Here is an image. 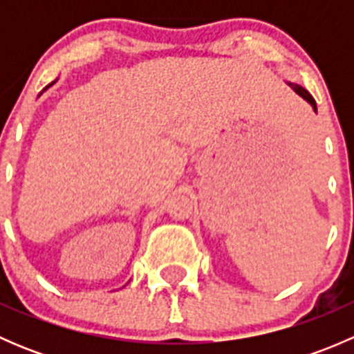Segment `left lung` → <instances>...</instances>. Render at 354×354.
<instances>
[{
  "mask_svg": "<svg viewBox=\"0 0 354 354\" xmlns=\"http://www.w3.org/2000/svg\"><path fill=\"white\" fill-rule=\"evenodd\" d=\"M289 87L292 88V91L296 92V94L298 95H301L303 99H305V101H308L310 104H312V108L317 111V104H315V99L312 97V95H310V92L308 91H305V88L301 87V85H296V84H289Z\"/></svg>",
  "mask_w": 354,
  "mask_h": 354,
  "instance_id": "8db88e82",
  "label": "left lung"
}]
</instances>
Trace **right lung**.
<instances>
[{"mask_svg":"<svg viewBox=\"0 0 354 354\" xmlns=\"http://www.w3.org/2000/svg\"><path fill=\"white\" fill-rule=\"evenodd\" d=\"M53 84H55V82H53ZM53 84H49V85H53ZM49 85H48V87H49ZM48 87H46V88H48Z\"/></svg>","mask_w":354,"mask_h":354,"instance_id":"obj_1","label":"right lung"}]
</instances>
